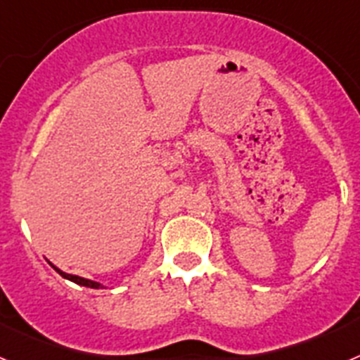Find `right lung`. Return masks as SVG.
Returning <instances> with one entry per match:
<instances>
[{"label":"right lung","mask_w":360,"mask_h":360,"mask_svg":"<svg viewBox=\"0 0 360 360\" xmlns=\"http://www.w3.org/2000/svg\"><path fill=\"white\" fill-rule=\"evenodd\" d=\"M50 265H52V263H50ZM52 266H53V270H56L57 274H61L63 278H65V279H70V281L77 283V285H81V287H88V288H103V285H101V283H95V281H91V279H84V278H81V276L66 274V272H63V270L57 269L56 265H52Z\"/></svg>","instance_id":"1"}]
</instances>
